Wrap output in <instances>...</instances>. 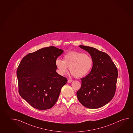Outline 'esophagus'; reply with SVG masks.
I'll return each instance as SVG.
<instances>
[{
  "label": "esophagus",
  "mask_w": 133,
  "mask_h": 133,
  "mask_svg": "<svg viewBox=\"0 0 133 133\" xmlns=\"http://www.w3.org/2000/svg\"><path fill=\"white\" fill-rule=\"evenodd\" d=\"M71 81H72V80L71 79H68V83H71Z\"/></svg>",
  "instance_id": "1"
}]
</instances>
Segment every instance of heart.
<instances>
[{
    "label": "heart",
    "mask_w": 133,
    "mask_h": 133,
    "mask_svg": "<svg viewBox=\"0 0 133 133\" xmlns=\"http://www.w3.org/2000/svg\"><path fill=\"white\" fill-rule=\"evenodd\" d=\"M93 64V61L90 55L77 51L65 54L63 60L57 58L55 61V65L61 75L67 73L69 67L71 75L76 78L86 76L91 71Z\"/></svg>",
    "instance_id": "b5f03b06"
}]
</instances>
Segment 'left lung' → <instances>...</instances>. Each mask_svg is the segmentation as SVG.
Masks as SVG:
<instances>
[{
    "label": "left lung",
    "mask_w": 133,
    "mask_h": 133,
    "mask_svg": "<svg viewBox=\"0 0 133 133\" xmlns=\"http://www.w3.org/2000/svg\"><path fill=\"white\" fill-rule=\"evenodd\" d=\"M90 54L93 61L91 71L81 79V89L77 96L87 108L98 109L106 105L114 97L118 71L109 55L95 48L79 45Z\"/></svg>",
    "instance_id": "obj_1"
}]
</instances>
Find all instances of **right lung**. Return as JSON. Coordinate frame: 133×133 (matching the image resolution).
Returning <instances> with one entry per match:
<instances>
[{"label": "right lung", "instance_id": "1", "mask_svg": "<svg viewBox=\"0 0 133 133\" xmlns=\"http://www.w3.org/2000/svg\"><path fill=\"white\" fill-rule=\"evenodd\" d=\"M63 50L54 46L39 49L24 56L16 71L20 95L33 108H52L67 78L56 71L55 61Z\"/></svg>", "mask_w": 133, "mask_h": 133}]
</instances>
